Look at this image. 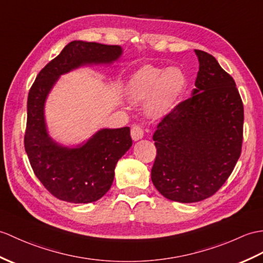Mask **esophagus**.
<instances>
[{"mask_svg":"<svg viewBox=\"0 0 263 263\" xmlns=\"http://www.w3.org/2000/svg\"><path fill=\"white\" fill-rule=\"evenodd\" d=\"M143 136H144V133H143V130L141 126L134 125L131 129V137H132L133 141H138V140L142 139Z\"/></svg>","mask_w":263,"mask_h":263,"instance_id":"1","label":"esophagus"}]
</instances>
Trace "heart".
<instances>
[{"label":"heart","instance_id":"heart-1","mask_svg":"<svg viewBox=\"0 0 263 263\" xmlns=\"http://www.w3.org/2000/svg\"><path fill=\"white\" fill-rule=\"evenodd\" d=\"M186 85V74L178 67L163 69L146 65L127 82L126 94L132 103L146 101V113L152 118H161L175 107Z\"/></svg>","mask_w":263,"mask_h":263}]
</instances>
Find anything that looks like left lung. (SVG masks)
I'll use <instances>...</instances> for the list:
<instances>
[{
  "label": "left lung",
  "instance_id": "left-lung-1",
  "mask_svg": "<svg viewBox=\"0 0 263 263\" xmlns=\"http://www.w3.org/2000/svg\"><path fill=\"white\" fill-rule=\"evenodd\" d=\"M195 53L196 88L154 134L157 157L151 180L162 196L179 203L214 195L233 172L243 140V103L234 79L212 54Z\"/></svg>",
  "mask_w": 263,
  "mask_h": 263
}]
</instances>
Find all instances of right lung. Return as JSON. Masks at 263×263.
Listing matches in <instances>:
<instances>
[{
    "label": "right lung",
    "instance_id": "1",
    "mask_svg": "<svg viewBox=\"0 0 263 263\" xmlns=\"http://www.w3.org/2000/svg\"><path fill=\"white\" fill-rule=\"evenodd\" d=\"M120 46L75 40L47 64L36 76L28 95L24 148L41 184L58 199L93 203L111 188L120 158L131 148L130 127L102 129L86 142L65 146L49 136L45 104L58 78L82 66L112 64L121 57Z\"/></svg>",
    "mask_w": 263,
    "mask_h": 263
}]
</instances>
